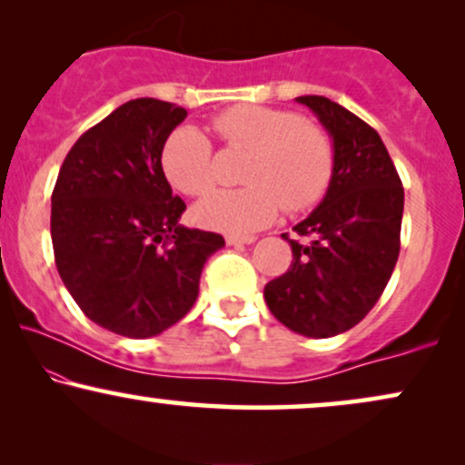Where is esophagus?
Returning a JSON list of instances; mask_svg holds the SVG:
<instances>
[{"instance_id":"34e87169","label":"esophagus","mask_w":465,"mask_h":465,"mask_svg":"<svg viewBox=\"0 0 465 465\" xmlns=\"http://www.w3.org/2000/svg\"><path fill=\"white\" fill-rule=\"evenodd\" d=\"M225 242L229 244V247H240V244H253L255 238L253 236H227Z\"/></svg>"}]
</instances>
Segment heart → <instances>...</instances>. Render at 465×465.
Masks as SVG:
<instances>
[{
    "label": "heart",
    "instance_id": "obj_1",
    "mask_svg": "<svg viewBox=\"0 0 465 465\" xmlns=\"http://www.w3.org/2000/svg\"><path fill=\"white\" fill-rule=\"evenodd\" d=\"M214 129L229 146L247 148L240 190H218L196 205L201 225L247 233L275 221L282 205L302 212L323 199L334 174V143L322 126L300 114L264 104L229 106ZM165 179L188 196L207 194L216 183L212 142L194 126H179L162 148Z\"/></svg>",
    "mask_w": 465,
    "mask_h": 465
}]
</instances>
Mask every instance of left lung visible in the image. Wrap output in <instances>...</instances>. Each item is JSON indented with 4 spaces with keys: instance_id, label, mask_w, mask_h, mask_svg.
Segmentation results:
<instances>
[{
    "instance_id": "8db88e82",
    "label": "left lung",
    "mask_w": 465,
    "mask_h": 465,
    "mask_svg": "<svg viewBox=\"0 0 465 465\" xmlns=\"http://www.w3.org/2000/svg\"><path fill=\"white\" fill-rule=\"evenodd\" d=\"M334 143L323 201L292 227V262L264 286V300L292 332L328 339L354 328L381 300L400 253L404 188L381 135L323 95H300Z\"/></svg>"
}]
</instances>
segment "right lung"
I'll list each match as a JSON object with an SVG mask.
<instances>
[{
    "label": "right lung",
    "instance_id": "right-lung-1",
    "mask_svg": "<svg viewBox=\"0 0 465 465\" xmlns=\"http://www.w3.org/2000/svg\"><path fill=\"white\" fill-rule=\"evenodd\" d=\"M188 111L154 98L117 106L67 153L52 192L58 275L94 323L129 339L174 325L199 297L221 233L179 225L185 212L162 148Z\"/></svg>",
    "mask_w": 465,
    "mask_h": 465
}]
</instances>
